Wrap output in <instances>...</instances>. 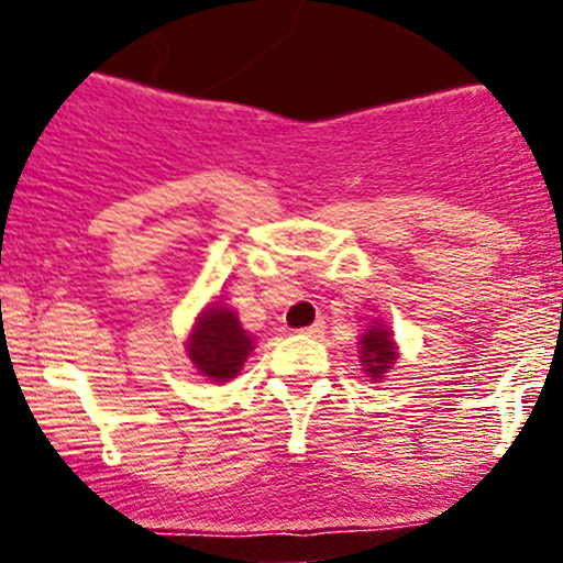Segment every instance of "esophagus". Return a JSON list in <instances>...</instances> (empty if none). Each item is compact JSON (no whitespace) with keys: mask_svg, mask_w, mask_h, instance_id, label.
Wrapping results in <instances>:
<instances>
[{"mask_svg":"<svg viewBox=\"0 0 563 563\" xmlns=\"http://www.w3.org/2000/svg\"><path fill=\"white\" fill-rule=\"evenodd\" d=\"M322 331H325V322L322 320H318V322H312V325H307L303 328V335H314V339H318V335H322Z\"/></svg>","mask_w":563,"mask_h":563,"instance_id":"1","label":"esophagus"}]
</instances>
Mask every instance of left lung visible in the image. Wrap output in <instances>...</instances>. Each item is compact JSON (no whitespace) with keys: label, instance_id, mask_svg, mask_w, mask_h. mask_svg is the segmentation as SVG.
<instances>
[{"label":"left lung","instance_id":"1","mask_svg":"<svg viewBox=\"0 0 563 563\" xmlns=\"http://www.w3.org/2000/svg\"><path fill=\"white\" fill-rule=\"evenodd\" d=\"M394 360H397V344H394L391 328L384 325V322L367 325V331L360 335V363H363V371L373 380H378L391 371Z\"/></svg>","mask_w":563,"mask_h":563}]
</instances>
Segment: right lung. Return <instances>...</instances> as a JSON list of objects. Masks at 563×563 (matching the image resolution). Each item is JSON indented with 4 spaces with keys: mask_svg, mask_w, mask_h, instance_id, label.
<instances>
[{
    "mask_svg": "<svg viewBox=\"0 0 563 563\" xmlns=\"http://www.w3.org/2000/svg\"><path fill=\"white\" fill-rule=\"evenodd\" d=\"M251 349H254V339L243 331L238 314L222 303L206 307L192 325L190 339H187L190 363L196 365L200 376L217 380V384L241 373Z\"/></svg>",
    "mask_w": 563,
    "mask_h": 563,
    "instance_id": "obj_1",
    "label": "right lung"
}]
</instances>
